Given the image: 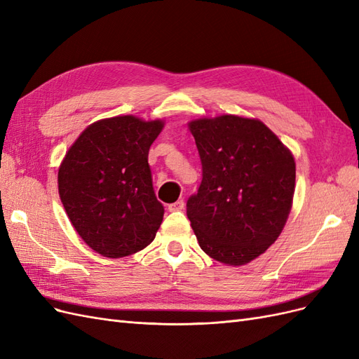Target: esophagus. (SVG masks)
<instances>
[{"instance_id": "esophagus-1", "label": "esophagus", "mask_w": 359, "mask_h": 359, "mask_svg": "<svg viewBox=\"0 0 359 359\" xmlns=\"http://www.w3.org/2000/svg\"><path fill=\"white\" fill-rule=\"evenodd\" d=\"M184 206H186V203H184L182 199H180V201H177V202L169 203V205H168V210H169V211H181V210H184Z\"/></svg>"}]
</instances>
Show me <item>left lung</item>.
<instances>
[{"label": "left lung", "instance_id": "obj_1", "mask_svg": "<svg viewBox=\"0 0 359 359\" xmlns=\"http://www.w3.org/2000/svg\"><path fill=\"white\" fill-rule=\"evenodd\" d=\"M202 163L187 217L203 252L227 265L262 255L283 231L295 191V160L257 119L222 115L189 124Z\"/></svg>", "mask_w": 359, "mask_h": 359}]
</instances>
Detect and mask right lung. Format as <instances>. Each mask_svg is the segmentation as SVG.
Listing matches in <instances>:
<instances>
[{"mask_svg": "<svg viewBox=\"0 0 359 359\" xmlns=\"http://www.w3.org/2000/svg\"><path fill=\"white\" fill-rule=\"evenodd\" d=\"M161 121L124 115L83 130L58 172V190L82 240L106 257H124L154 240L163 220L148 151Z\"/></svg>", "mask_w": 359, "mask_h": 359, "instance_id": "obj_1", "label": "right lung"}]
</instances>
